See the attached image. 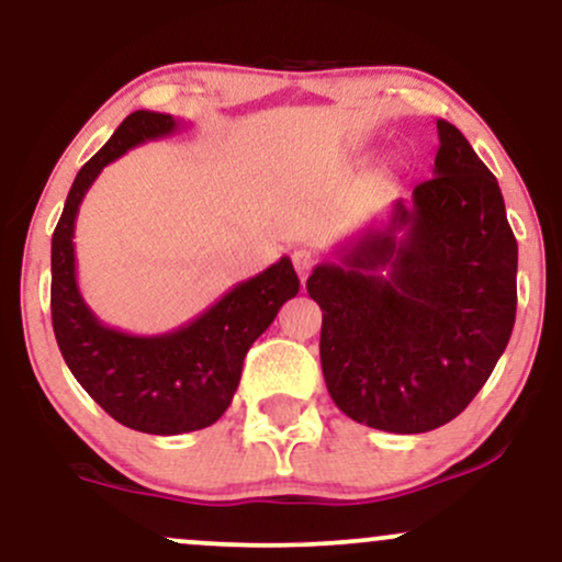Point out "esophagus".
<instances>
[{"label":"esophagus","instance_id":"34e87169","mask_svg":"<svg viewBox=\"0 0 562 562\" xmlns=\"http://www.w3.org/2000/svg\"><path fill=\"white\" fill-rule=\"evenodd\" d=\"M292 262H294V270H297L300 281L305 283L307 276H311L313 265H315V255H313V251H307V249H297L292 255Z\"/></svg>","mask_w":562,"mask_h":562}]
</instances>
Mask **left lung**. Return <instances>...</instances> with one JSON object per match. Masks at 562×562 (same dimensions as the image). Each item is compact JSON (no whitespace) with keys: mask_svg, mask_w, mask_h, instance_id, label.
<instances>
[{"mask_svg":"<svg viewBox=\"0 0 562 562\" xmlns=\"http://www.w3.org/2000/svg\"><path fill=\"white\" fill-rule=\"evenodd\" d=\"M432 180L321 262V369L339 412L384 432H427L468 408L507 348L518 241L499 182L438 119Z\"/></svg>","mask_w":562,"mask_h":562,"instance_id":"1","label":"left lung"}]
</instances>
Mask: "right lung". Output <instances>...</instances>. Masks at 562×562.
Masks as SVG:
<instances>
[{"mask_svg":"<svg viewBox=\"0 0 562 562\" xmlns=\"http://www.w3.org/2000/svg\"><path fill=\"white\" fill-rule=\"evenodd\" d=\"M180 119L135 111L79 169L53 233V329L68 369L90 398L137 432L204 430L225 414L241 380L244 356L300 292L289 257L236 283L212 307L172 331L140 337L105 326L79 292L74 228L87 191L103 167L135 145L175 135Z\"/></svg>","mask_w":562,"mask_h":562,"instance_id":"add662e5","label":"right lung"}]
</instances>
